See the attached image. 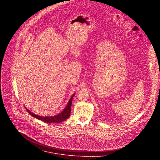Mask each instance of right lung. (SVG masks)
Returning a JSON list of instances; mask_svg holds the SVG:
<instances>
[{"label": "right lung", "mask_w": 160, "mask_h": 160, "mask_svg": "<svg viewBox=\"0 0 160 160\" xmlns=\"http://www.w3.org/2000/svg\"><path fill=\"white\" fill-rule=\"evenodd\" d=\"M75 94H73L71 99H70L69 102H68V104L66 105V108H64V109L63 110V111H62L61 113H59V115H56L54 117H40V116H38L35 115V114L32 113V112H30L28 109H27V111H28V112L30 114L31 116H32L33 117L36 118L38 120H40L41 121L45 122L48 123H61L64 120H66V119H68V118L70 117V113H71V107H72V100Z\"/></svg>", "instance_id": "add662e5"}]
</instances>
